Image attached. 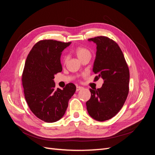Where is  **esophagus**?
Listing matches in <instances>:
<instances>
[{"label":"esophagus","mask_w":155,"mask_h":155,"mask_svg":"<svg viewBox=\"0 0 155 155\" xmlns=\"http://www.w3.org/2000/svg\"><path fill=\"white\" fill-rule=\"evenodd\" d=\"M82 88H83V87H80V86H77V87H76V91H77V92H78L79 91L81 90Z\"/></svg>","instance_id":"esophagus-1"}]
</instances>
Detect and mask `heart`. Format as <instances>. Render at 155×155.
Wrapping results in <instances>:
<instances>
[{
    "label": "heart",
    "instance_id": "b5f03b06",
    "mask_svg": "<svg viewBox=\"0 0 155 155\" xmlns=\"http://www.w3.org/2000/svg\"><path fill=\"white\" fill-rule=\"evenodd\" d=\"M75 53H76L77 57L80 59L81 61L85 57L88 55H91V52L87 48L83 47V46H78L74 50ZM67 56H64V61L67 60Z\"/></svg>",
    "mask_w": 155,
    "mask_h": 155
}]
</instances>
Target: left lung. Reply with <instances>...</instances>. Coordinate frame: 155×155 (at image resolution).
<instances>
[{"instance_id": "obj_1", "label": "left lung", "mask_w": 155, "mask_h": 155, "mask_svg": "<svg viewBox=\"0 0 155 155\" xmlns=\"http://www.w3.org/2000/svg\"><path fill=\"white\" fill-rule=\"evenodd\" d=\"M96 44L93 72L104 83L100 88L90 89L91 97L87 101V109L93 119L108 120L122 108L129 93V70L122 51L115 41L105 36L88 39Z\"/></svg>"}]
</instances>
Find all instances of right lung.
I'll return each mask as SVG.
<instances>
[{
    "instance_id": "right-lung-1",
    "label": "right lung",
    "mask_w": 155,
    "mask_h": 155,
    "mask_svg": "<svg viewBox=\"0 0 155 155\" xmlns=\"http://www.w3.org/2000/svg\"><path fill=\"white\" fill-rule=\"evenodd\" d=\"M70 44L40 41L33 46L26 60L22 76L25 99L31 111L45 122H55L62 118L76 90L71 83L63 90L55 89L54 81V75L62 71V51Z\"/></svg>"
}]
</instances>
